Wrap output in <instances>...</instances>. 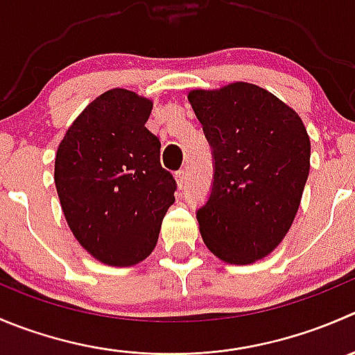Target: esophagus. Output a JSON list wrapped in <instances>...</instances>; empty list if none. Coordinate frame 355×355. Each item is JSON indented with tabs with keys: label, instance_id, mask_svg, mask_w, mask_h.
I'll use <instances>...</instances> for the list:
<instances>
[{
	"label": "esophagus",
	"instance_id": "esophagus-1",
	"mask_svg": "<svg viewBox=\"0 0 355 355\" xmlns=\"http://www.w3.org/2000/svg\"><path fill=\"white\" fill-rule=\"evenodd\" d=\"M175 178H177L178 187H185V184H187V173H185V170L177 171V173H175Z\"/></svg>",
	"mask_w": 355,
	"mask_h": 355
}]
</instances>
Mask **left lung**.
I'll list each match as a JSON object with an SVG mask.
<instances>
[{"label":"left lung","mask_w":355,"mask_h":355,"mask_svg":"<svg viewBox=\"0 0 355 355\" xmlns=\"http://www.w3.org/2000/svg\"><path fill=\"white\" fill-rule=\"evenodd\" d=\"M189 102L211 147L213 182L196 216L202 241L229 263H251L283 241L311 170L300 116L250 83L194 90Z\"/></svg>","instance_id":"1"}]
</instances>
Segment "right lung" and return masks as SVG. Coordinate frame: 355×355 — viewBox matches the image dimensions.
<instances>
[{"label": "right lung", "instance_id": "obj_1", "mask_svg": "<svg viewBox=\"0 0 355 355\" xmlns=\"http://www.w3.org/2000/svg\"><path fill=\"white\" fill-rule=\"evenodd\" d=\"M153 102L123 88L76 118L55 157L65 220L97 260L128 267L150 254L177 182L161 166V142L146 128Z\"/></svg>", "mask_w": 355, "mask_h": 355}]
</instances>
